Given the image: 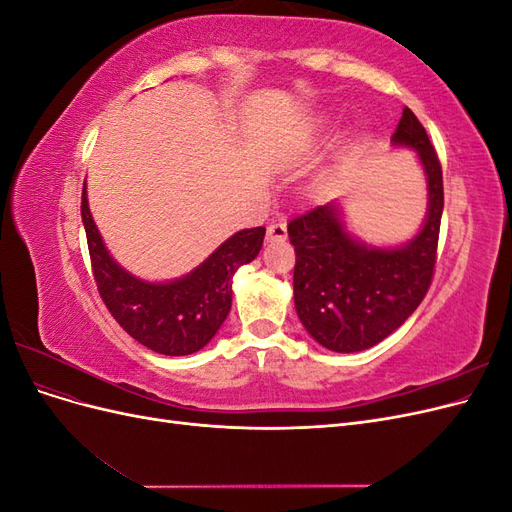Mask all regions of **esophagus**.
I'll list each match as a JSON object with an SVG mask.
<instances>
[{
	"label": "esophagus",
	"instance_id": "obj_1",
	"mask_svg": "<svg viewBox=\"0 0 512 512\" xmlns=\"http://www.w3.org/2000/svg\"><path fill=\"white\" fill-rule=\"evenodd\" d=\"M288 230H286V222H273L267 226V241H286Z\"/></svg>",
	"mask_w": 512,
	"mask_h": 512
}]
</instances>
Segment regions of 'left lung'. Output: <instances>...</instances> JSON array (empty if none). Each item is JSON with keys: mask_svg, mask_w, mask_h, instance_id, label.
Returning a JSON list of instances; mask_svg holds the SVG:
<instances>
[{"mask_svg": "<svg viewBox=\"0 0 512 512\" xmlns=\"http://www.w3.org/2000/svg\"><path fill=\"white\" fill-rule=\"evenodd\" d=\"M416 153L427 181V213L401 245H371L348 230L337 200L288 224L297 252L294 307L305 331L333 352H361L380 344L425 299L436 267L444 209L442 166L421 121L406 106L391 138Z\"/></svg>", "mask_w": 512, "mask_h": 512, "instance_id": "left-lung-1", "label": "left lung"}]
</instances>
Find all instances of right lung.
Returning a JSON list of instances; mask_svg holds the SVG:
<instances>
[{"label":"right lung","mask_w":512,"mask_h":512,"mask_svg":"<svg viewBox=\"0 0 512 512\" xmlns=\"http://www.w3.org/2000/svg\"><path fill=\"white\" fill-rule=\"evenodd\" d=\"M91 267L108 312L138 344L166 356H185L205 348L224 324L232 305V277L252 262L265 239V228H245L177 280L147 282L123 269L106 250L91 218L87 181L81 200Z\"/></svg>","instance_id":"obj_1"}]
</instances>
